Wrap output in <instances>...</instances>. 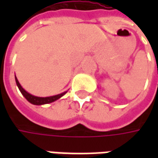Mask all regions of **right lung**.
<instances>
[{
    "label": "right lung",
    "mask_w": 158,
    "mask_h": 158,
    "mask_svg": "<svg viewBox=\"0 0 158 158\" xmlns=\"http://www.w3.org/2000/svg\"><path fill=\"white\" fill-rule=\"evenodd\" d=\"M15 82H16V85L18 86V88L20 89L21 93L23 95V97L27 99L30 103L33 104V105H37V106H40V105H45V104H49V103H52L53 101L57 100L60 98H61L63 95H65L67 93L66 92H63L61 94L55 95V96H52V97H47V98H40V97H35V96H32L30 93H28L27 91H25L22 88V86L20 85V83L18 82V80L16 79L15 77Z\"/></svg>",
    "instance_id": "1"
}]
</instances>
